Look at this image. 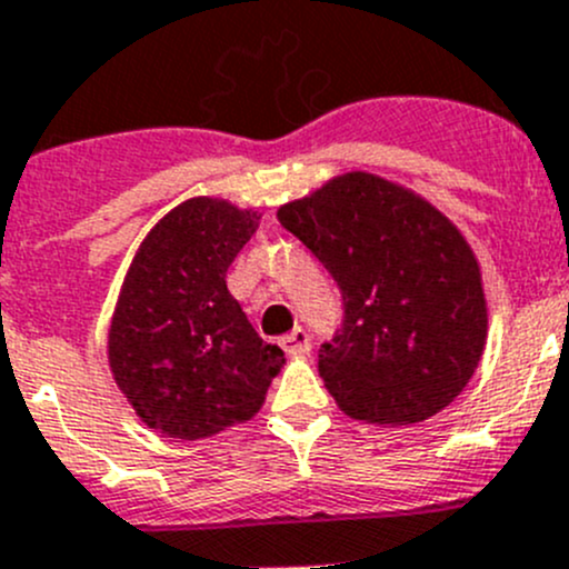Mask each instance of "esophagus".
I'll list each match as a JSON object with an SVG mask.
<instances>
[{
    "mask_svg": "<svg viewBox=\"0 0 569 569\" xmlns=\"http://www.w3.org/2000/svg\"><path fill=\"white\" fill-rule=\"evenodd\" d=\"M280 347L286 350V356H306L311 350V336H308V330L295 328L280 339Z\"/></svg>",
    "mask_w": 569,
    "mask_h": 569,
    "instance_id": "34e87169",
    "label": "esophagus"
}]
</instances>
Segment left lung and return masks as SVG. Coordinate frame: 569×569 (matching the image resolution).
<instances>
[{"instance_id":"8db88e82","label":"left lung","mask_w":569,"mask_h":569,"mask_svg":"<svg viewBox=\"0 0 569 569\" xmlns=\"http://www.w3.org/2000/svg\"><path fill=\"white\" fill-rule=\"evenodd\" d=\"M333 274L341 330L319 350L336 406L372 425L433 417L470 383L487 347V297L461 230L425 197L347 172L278 208Z\"/></svg>"}]
</instances>
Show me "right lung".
I'll return each mask as SVG.
<instances>
[{
	"label": "right lung",
	"instance_id": "right-lung-1",
	"mask_svg": "<svg viewBox=\"0 0 569 569\" xmlns=\"http://www.w3.org/2000/svg\"><path fill=\"white\" fill-rule=\"evenodd\" d=\"M261 213L191 197L147 233L121 283L108 363L136 417L169 439H206L261 411L283 367L224 274Z\"/></svg>",
	"mask_w": 569,
	"mask_h": 569
}]
</instances>
